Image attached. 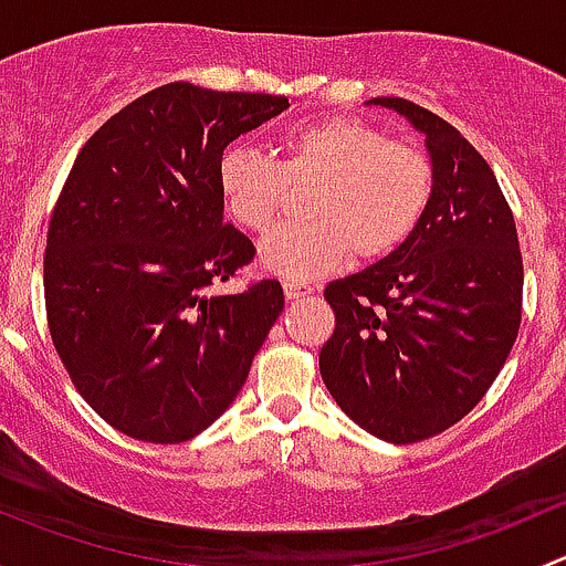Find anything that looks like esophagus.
<instances>
[{"label": "esophagus", "instance_id": "1", "mask_svg": "<svg viewBox=\"0 0 566 566\" xmlns=\"http://www.w3.org/2000/svg\"><path fill=\"white\" fill-rule=\"evenodd\" d=\"M284 295H287V301H298V298H306V295L315 293V287L306 282H298V279H284Z\"/></svg>", "mask_w": 566, "mask_h": 566}]
</instances>
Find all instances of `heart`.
<instances>
[{
	"label": "heart",
	"mask_w": 566,
	"mask_h": 566,
	"mask_svg": "<svg viewBox=\"0 0 566 566\" xmlns=\"http://www.w3.org/2000/svg\"><path fill=\"white\" fill-rule=\"evenodd\" d=\"M276 164L247 147L219 158L221 202L249 232H268L284 213L290 188H306V219L279 227L260 256L268 271L306 279L336 265L373 262L402 247L432 199V164L421 147L386 139L347 114L310 119L279 139Z\"/></svg>",
	"instance_id": "1"
}]
</instances>
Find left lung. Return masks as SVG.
Segmentation results:
<instances>
[{
	"instance_id": "obj_1",
	"label": "left lung",
	"mask_w": 566,
	"mask_h": 566,
	"mask_svg": "<svg viewBox=\"0 0 566 566\" xmlns=\"http://www.w3.org/2000/svg\"><path fill=\"white\" fill-rule=\"evenodd\" d=\"M427 136L432 199L408 241L325 287L336 325L319 375L342 410L389 443L458 424L499 378L523 315L515 216L454 125L405 98H373Z\"/></svg>"
}]
</instances>
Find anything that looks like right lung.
<instances>
[{
	"label": "right lung",
	"mask_w": 566,
	"mask_h": 566,
	"mask_svg": "<svg viewBox=\"0 0 566 566\" xmlns=\"http://www.w3.org/2000/svg\"><path fill=\"white\" fill-rule=\"evenodd\" d=\"M287 106L164 84L73 161L45 235V317L73 386L128 438L182 443L213 424L284 310L276 279L210 287L254 260V243L224 224L219 158Z\"/></svg>",
	"instance_id": "1"
}]
</instances>
